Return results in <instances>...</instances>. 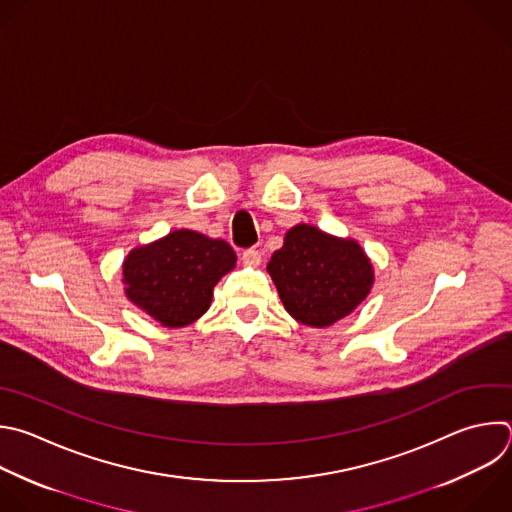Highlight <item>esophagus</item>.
I'll return each mask as SVG.
<instances>
[{"label": "esophagus", "instance_id": "esophagus-1", "mask_svg": "<svg viewBox=\"0 0 512 512\" xmlns=\"http://www.w3.org/2000/svg\"><path fill=\"white\" fill-rule=\"evenodd\" d=\"M243 263L245 265H249V267H257L259 263H261V251H257V249H247V251H243Z\"/></svg>", "mask_w": 512, "mask_h": 512}]
</instances>
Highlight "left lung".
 Masks as SVG:
<instances>
[{
	"label": "left lung",
	"mask_w": 512,
	"mask_h": 512,
	"mask_svg": "<svg viewBox=\"0 0 512 512\" xmlns=\"http://www.w3.org/2000/svg\"><path fill=\"white\" fill-rule=\"evenodd\" d=\"M287 313L309 327H329L370 295L374 265L362 245L299 223L267 263Z\"/></svg>",
	"instance_id": "8db88e82"
}]
</instances>
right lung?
I'll use <instances>...</instances> for the list:
<instances>
[{"mask_svg": "<svg viewBox=\"0 0 512 512\" xmlns=\"http://www.w3.org/2000/svg\"><path fill=\"white\" fill-rule=\"evenodd\" d=\"M235 263V251L223 239L177 229L126 255L124 293L160 325L185 327L207 313L215 285Z\"/></svg>", "mask_w": 512, "mask_h": 512, "instance_id": "obj_1", "label": "right lung"}]
</instances>
